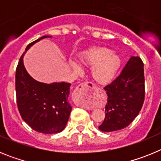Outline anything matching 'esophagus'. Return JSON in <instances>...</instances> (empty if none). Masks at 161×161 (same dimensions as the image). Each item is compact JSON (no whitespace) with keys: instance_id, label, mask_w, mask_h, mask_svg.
<instances>
[{"instance_id":"1","label":"esophagus","mask_w":161,"mask_h":161,"mask_svg":"<svg viewBox=\"0 0 161 161\" xmlns=\"http://www.w3.org/2000/svg\"><path fill=\"white\" fill-rule=\"evenodd\" d=\"M95 89L91 82H84L77 86L76 89V97L79 103L82 106L89 103L93 100L95 93Z\"/></svg>"}]
</instances>
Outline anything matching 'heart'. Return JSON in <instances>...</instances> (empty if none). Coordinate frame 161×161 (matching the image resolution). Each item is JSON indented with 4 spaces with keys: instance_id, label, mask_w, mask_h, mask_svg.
Returning a JSON list of instances; mask_svg holds the SVG:
<instances>
[{
    "instance_id": "heart-1",
    "label": "heart",
    "mask_w": 161,
    "mask_h": 161,
    "mask_svg": "<svg viewBox=\"0 0 161 161\" xmlns=\"http://www.w3.org/2000/svg\"><path fill=\"white\" fill-rule=\"evenodd\" d=\"M76 60L80 66L91 68L92 77L101 85H106L113 79L121 63L117 55L104 47H94L85 50L78 55ZM68 64L76 73L82 72L81 68L75 61L69 60Z\"/></svg>"
}]
</instances>
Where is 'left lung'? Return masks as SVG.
<instances>
[{
  "label": "left lung",
  "mask_w": 161,
  "mask_h": 161,
  "mask_svg": "<svg viewBox=\"0 0 161 161\" xmlns=\"http://www.w3.org/2000/svg\"><path fill=\"white\" fill-rule=\"evenodd\" d=\"M107 93L106 117L99 130L111 132L123 129L137 117L144 101L143 63L131 56L114 80L104 88Z\"/></svg>",
  "instance_id": "1"
}]
</instances>
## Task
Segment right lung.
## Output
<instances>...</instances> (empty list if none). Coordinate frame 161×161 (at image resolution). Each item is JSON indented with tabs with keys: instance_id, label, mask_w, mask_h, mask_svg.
Returning <instances> with one entry per match:
<instances>
[{
	"instance_id": "right-lung-1",
	"label": "right lung",
	"mask_w": 161,
	"mask_h": 161,
	"mask_svg": "<svg viewBox=\"0 0 161 161\" xmlns=\"http://www.w3.org/2000/svg\"><path fill=\"white\" fill-rule=\"evenodd\" d=\"M42 36L31 42L21 56L16 69L17 104L22 119L33 130L43 134L61 132L66 126L72 106L68 102L71 84L42 83L30 76L23 64L25 53Z\"/></svg>"
}]
</instances>
